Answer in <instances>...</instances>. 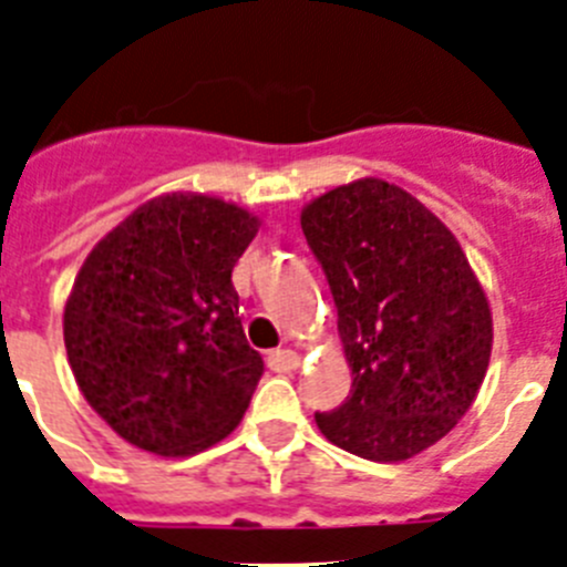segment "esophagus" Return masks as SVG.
I'll return each mask as SVG.
<instances>
[{
	"label": "esophagus",
	"mask_w": 567,
	"mask_h": 567,
	"mask_svg": "<svg viewBox=\"0 0 567 567\" xmlns=\"http://www.w3.org/2000/svg\"><path fill=\"white\" fill-rule=\"evenodd\" d=\"M296 364H299V355H296L293 350H271V353H268V367H271L274 372H288L293 370Z\"/></svg>",
	"instance_id": "obj_1"
}]
</instances>
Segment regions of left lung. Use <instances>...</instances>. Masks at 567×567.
<instances>
[{"label":"left lung","instance_id":"left-lung-1","mask_svg":"<svg viewBox=\"0 0 567 567\" xmlns=\"http://www.w3.org/2000/svg\"><path fill=\"white\" fill-rule=\"evenodd\" d=\"M328 277L353 390L316 412L336 446L392 463L441 441L492 355V310L457 239L404 188L367 177L302 212Z\"/></svg>","mask_w":567,"mask_h":567}]
</instances>
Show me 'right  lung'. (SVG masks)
<instances>
[{"label": "right lung", "instance_id": "add662e5", "mask_svg": "<svg viewBox=\"0 0 567 567\" xmlns=\"http://www.w3.org/2000/svg\"><path fill=\"white\" fill-rule=\"evenodd\" d=\"M257 217L203 195H163L112 228L64 308L73 375L132 446L192 455L246 415L262 355L239 321L231 271Z\"/></svg>", "mask_w": 567, "mask_h": 567}]
</instances>
